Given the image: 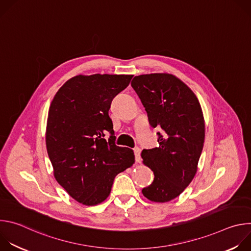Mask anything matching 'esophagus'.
<instances>
[{"instance_id": "esophagus-1", "label": "esophagus", "mask_w": 251, "mask_h": 251, "mask_svg": "<svg viewBox=\"0 0 251 251\" xmlns=\"http://www.w3.org/2000/svg\"><path fill=\"white\" fill-rule=\"evenodd\" d=\"M134 154H135V160H136V162L140 163V162H141V149L138 148V147H136V148L134 149Z\"/></svg>"}]
</instances>
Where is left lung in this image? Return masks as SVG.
I'll return each mask as SVG.
<instances>
[{
    "mask_svg": "<svg viewBox=\"0 0 251 251\" xmlns=\"http://www.w3.org/2000/svg\"><path fill=\"white\" fill-rule=\"evenodd\" d=\"M131 85L151 126L161 130L157 133L159 147L141 154L155 176L142 193L152 201H170L184 192L197 173L204 142L201 105L195 93L172 75L135 76Z\"/></svg>",
    "mask_w": 251,
    "mask_h": 251,
    "instance_id": "1",
    "label": "left lung"
}]
</instances>
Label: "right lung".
Masks as SVG:
<instances>
[{
	"label": "right lung",
	"instance_id": "add662e5",
	"mask_svg": "<svg viewBox=\"0 0 251 251\" xmlns=\"http://www.w3.org/2000/svg\"><path fill=\"white\" fill-rule=\"evenodd\" d=\"M133 75H77L51 101L47 150L57 183L78 202L95 205L107 199L115 176L135 162L133 150L115 144L108 111L113 98ZM108 133L109 139L104 136Z\"/></svg>",
	"mask_w": 251,
	"mask_h": 251
}]
</instances>
